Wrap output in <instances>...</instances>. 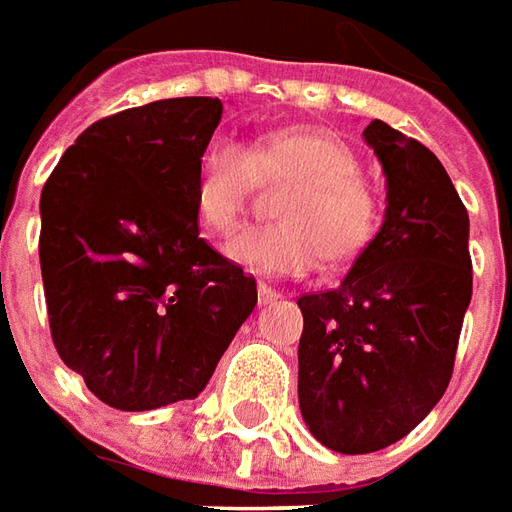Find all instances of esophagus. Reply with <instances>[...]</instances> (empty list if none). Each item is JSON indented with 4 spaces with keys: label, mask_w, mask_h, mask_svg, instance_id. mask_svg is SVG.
Instances as JSON below:
<instances>
[{
    "label": "esophagus",
    "mask_w": 512,
    "mask_h": 512,
    "mask_svg": "<svg viewBox=\"0 0 512 512\" xmlns=\"http://www.w3.org/2000/svg\"><path fill=\"white\" fill-rule=\"evenodd\" d=\"M256 290H259V304H273V301H279L281 298L279 293H276L270 284H264V281H259V287H256Z\"/></svg>",
    "instance_id": "esophagus-1"
}]
</instances>
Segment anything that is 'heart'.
<instances>
[{
	"label": "heart",
	"instance_id": "1",
	"mask_svg": "<svg viewBox=\"0 0 512 512\" xmlns=\"http://www.w3.org/2000/svg\"><path fill=\"white\" fill-rule=\"evenodd\" d=\"M264 183L296 180L279 200L281 222L250 228L228 245L233 262L264 276H304L324 253L332 264L358 259L377 231V197L358 154L341 137L287 126L245 146L216 132L194 166V211L205 231L228 239L242 228Z\"/></svg>",
	"mask_w": 512,
	"mask_h": 512
}]
</instances>
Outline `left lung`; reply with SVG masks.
Returning <instances> with one entry per match:
<instances>
[{"mask_svg":"<svg viewBox=\"0 0 512 512\" xmlns=\"http://www.w3.org/2000/svg\"><path fill=\"white\" fill-rule=\"evenodd\" d=\"M363 137L386 171V219L335 290L298 298V406L338 454L403 440L440 403L473 293L468 211L437 154L383 120Z\"/></svg>","mask_w":512,"mask_h":512,"instance_id":"left-lung-1","label":"left lung"}]
</instances>
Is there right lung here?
Instances as JSON below:
<instances>
[{
    "mask_svg": "<svg viewBox=\"0 0 512 512\" xmlns=\"http://www.w3.org/2000/svg\"><path fill=\"white\" fill-rule=\"evenodd\" d=\"M219 98L95 120L41 191L50 335L101 403L149 411L205 389L256 307V279L200 236L194 166Z\"/></svg>",
    "mask_w": 512,
    "mask_h": 512,
    "instance_id": "add662e5",
    "label": "right lung"
}]
</instances>
